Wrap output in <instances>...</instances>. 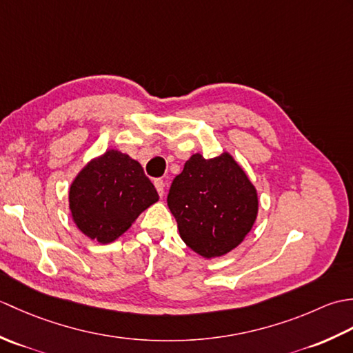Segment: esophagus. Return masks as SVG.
I'll use <instances>...</instances> for the list:
<instances>
[{
  "mask_svg": "<svg viewBox=\"0 0 353 353\" xmlns=\"http://www.w3.org/2000/svg\"><path fill=\"white\" fill-rule=\"evenodd\" d=\"M154 186H156V190H157V194H159L161 197H163V194H165V182L162 181V179H154Z\"/></svg>",
  "mask_w": 353,
  "mask_h": 353,
  "instance_id": "obj_1",
  "label": "esophagus"
}]
</instances>
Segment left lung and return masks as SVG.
<instances>
[{"label": "left lung", "instance_id": "8db88e82", "mask_svg": "<svg viewBox=\"0 0 353 353\" xmlns=\"http://www.w3.org/2000/svg\"><path fill=\"white\" fill-rule=\"evenodd\" d=\"M167 203L185 244L203 258L234 250L258 214L256 190L229 153L192 154L172 181Z\"/></svg>", "mask_w": 353, "mask_h": 353}]
</instances>
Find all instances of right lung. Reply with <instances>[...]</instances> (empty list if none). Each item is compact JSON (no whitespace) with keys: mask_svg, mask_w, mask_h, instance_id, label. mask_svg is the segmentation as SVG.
I'll use <instances>...</instances> for the list:
<instances>
[{"mask_svg":"<svg viewBox=\"0 0 353 353\" xmlns=\"http://www.w3.org/2000/svg\"><path fill=\"white\" fill-rule=\"evenodd\" d=\"M159 200L141 163L117 150L89 162L70 188L74 223L86 236L112 243Z\"/></svg>","mask_w":353,"mask_h":353,"instance_id":"obj_1","label":"right lung"}]
</instances>
